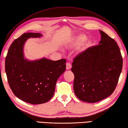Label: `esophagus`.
Masks as SVG:
<instances>
[{
  "mask_svg": "<svg viewBox=\"0 0 128 128\" xmlns=\"http://www.w3.org/2000/svg\"><path fill=\"white\" fill-rule=\"evenodd\" d=\"M71 64L70 63H69V62H67L66 64V69L67 70H69L71 68Z\"/></svg>",
  "mask_w": 128,
  "mask_h": 128,
  "instance_id": "1",
  "label": "esophagus"
}]
</instances>
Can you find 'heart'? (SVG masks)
Returning a JSON list of instances; mask_svg holds the SVG:
<instances>
[{
	"label": "heart",
	"mask_w": 128,
	"mask_h": 128,
	"mask_svg": "<svg viewBox=\"0 0 128 128\" xmlns=\"http://www.w3.org/2000/svg\"><path fill=\"white\" fill-rule=\"evenodd\" d=\"M86 39V37L85 36L82 35V34L79 35L76 37V40L74 43V45H78L79 44H80V43H82L84 41H85Z\"/></svg>",
	"instance_id": "b5f03b06"
}]
</instances>
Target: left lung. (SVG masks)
Instances as JSON below:
<instances>
[{"label": "left lung", "instance_id": "1", "mask_svg": "<svg viewBox=\"0 0 128 128\" xmlns=\"http://www.w3.org/2000/svg\"><path fill=\"white\" fill-rule=\"evenodd\" d=\"M99 31L102 36L99 44L77 55L72 64L74 94L87 102H98L112 95L122 68V58L117 43Z\"/></svg>", "mask_w": 128, "mask_h": 128}]
</instances>
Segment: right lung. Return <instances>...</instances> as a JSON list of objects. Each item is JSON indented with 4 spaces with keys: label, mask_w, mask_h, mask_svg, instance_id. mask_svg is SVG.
Here are the masks:
<instances>
[{
    "label": "right lung",
    "mask_w": 128,
    "mask_h": 128,
    "mask_svg": "<svg viewBox=\"0 0 128 128\" xmlns=\"http://www.w3.org/2000/svg\"><path fill=\"white\" fill-rule=\"evenodd\" d=\"M42 35L23 33L12 43L5 62L7 80L12 92L19 99L40 104L51 98L58 78L66 70V59L52 61L46 58L30 61L24 58L23 46L27 39Z\"/></svg>",
    "instance_id": "1"
}]
</instances>
